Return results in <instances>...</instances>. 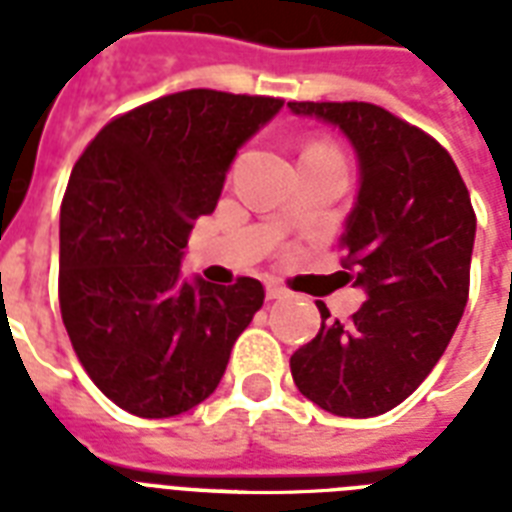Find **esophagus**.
<instances>
[{
	"instance_id": "1",
	"label": "esophagus",
	"mask_w": 512,
	"mask_h": 512,
	"mask_svg": "<svg viewBox=\"0 0 512 512\" xmlns=\"http://www.w3.org/2000/svg\"><path fill=\"white\" fill-rule=\"evenodd\" d=\"M265 294H268V299H284L289 297V289L278 284V281H268V284H265Z\"/></svg>"
}]
</instances>
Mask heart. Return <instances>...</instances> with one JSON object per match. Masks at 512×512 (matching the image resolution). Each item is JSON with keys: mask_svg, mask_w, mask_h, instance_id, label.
<instances>
[{"mask_svg": "<svg viewBox=\"0 0 512 512\" xmlns=\"http://www.w3.org/2000/svg\"><path fill=\"white\" fill-rule=\"evenodd\" d=\"M307 149H323V152H336V149L328 147V144H313V147H307Z\"/></svg>", "mask_w": 512, "mask_h": 512, "instance_id": "heart-1", "label": "heart"}]
</instances>
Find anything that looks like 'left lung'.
<instances>
[{
    "label": "left lung",
    "mask_w": 512,
    "mask_h": 512,
    "mask_svg": "<svg viewBox=\"0 0 512 512\" xmlns=\"http://www.w3.org/2000/svg\"><path fill=\"white\" fill-rule=\"evenodd\" d=\"M342 131L357 152L360 189L339 247L365 292L342 323L318 302L321 331L292 355L307 400L371 418L421 386L450 344L471 286L476 213L450 152L371 102H289Z\"/></svg>",
    "instance_id": "1"
}]
</instances>
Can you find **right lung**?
Here are the masks:
<instances>
[{"label": "right lung", "mask_w": 512, "mask_h": 512, "mask_svg": "<svg viewBox=\"0 0 512 512\" xmlns=\"http://www.w3.org/2000/svg\"><path fill=\"white\" fill-rule=\"evenodd\" d=\"M284 99L189 89L112 118L78 157L60 207V310L89 378L139 418L207 400L263 307L257 278L181 281L194 220L218 205L249 136Z\"/></svg>", "instance_id": "add662e5"}]
</instances>
